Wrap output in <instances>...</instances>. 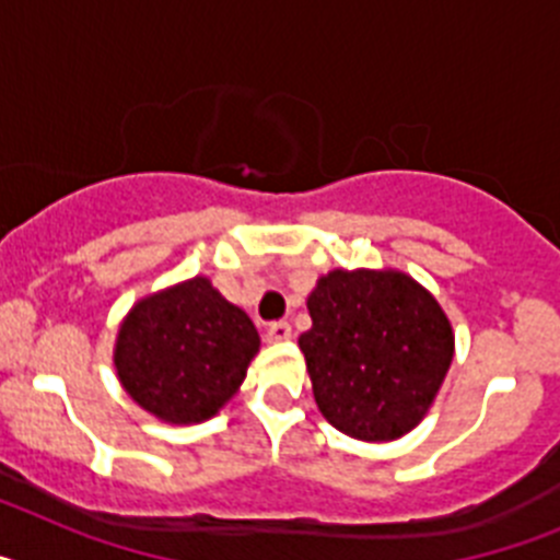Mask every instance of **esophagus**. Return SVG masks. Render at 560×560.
<instances>
[{
    "label": "esophagus",
    "mask_w": 560,
    "mask_h": 560,
    "mask_svg": "<svg viewBox=\"0 0 560 560\" xmlns=\"http://www.w3.org/2000/svg\"><path fill=\"white\" fill-rule=\"evenodd\" d=\"M291 339V325L289 323H271L269 328H266V341H285Z\"/></svg>",
    "instance_id": "1"
}]
</instances>
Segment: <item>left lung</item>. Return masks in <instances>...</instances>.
Masks as SVG:
<instances>
[{
  "instance_id": "obj_1",
  "label": "left lung",
  "mask_w": 560,
  "mask_h": 560,
  "mask_svg": "<svg viewBox=\"0 0 560 560\" xmlns=\"http://www.w3.org/2000/svg\"><path fill=\"white\" fill-rule=\"evenodd\" d=\"M300 336L319 412L350 438L395 440L420 423L446 378L454 336L427 289L400 271H330Z\"/></svg>"
}]
</instances>
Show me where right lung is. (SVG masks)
Returning <instances> with one entry per match:
<instances>
[{
    "instance_id": "add662e5",
    "label": "right lung",
    "mask_w": 560,
    "mask_h": 560,
    "mask_svg": "<svg viewBox=\"0 0 560 560\" xmlns=\"http://www.w3.org/2000/svg\"><path fill=\"white\" fill-rule=\"evenodd\" d=\"M260 336L207 277L133 305L117 336V375L142 409L167 423H199L232 398Z\"/></svg>"
}]
</instances>
